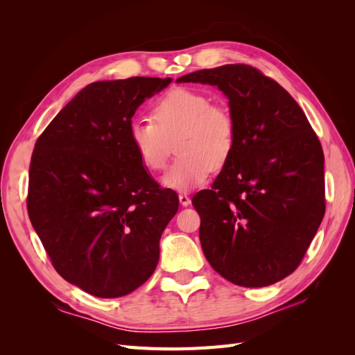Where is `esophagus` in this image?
<instances>
[{
	"label": "esophagus",
	"mask_w": 355,
	"mask_h": 355,
	"mask_svg": "<svg viewBox=\"0 0 355 355\" xmlns=\"http://www.w3.org/2000/svg\"><path fill=\"white\" fill-rule=\"evenodd\" d=\"M179 202L184 207H187V206H189V204H191V198L187 194H179Z\"/></svg>",
	"instance_id": "34e87169"
}]
</instances>
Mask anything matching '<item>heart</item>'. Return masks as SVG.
<instances>
[{
  "label": "heart",
  "mask_w": 355,
  "mask_h": 355,
  "mask_svg": "<svg viewBox=\"0 0 355 355\" xmlns=\"http://www.w3.org/2000/svg\"><path fill=\"white\" fill-rule=\"evenodd\" d=\"M153 120L137 118L128 124V141L148 170H161L171 154L179 155L161 184L187 192L207 180L211 167L220 168L235 145V121L227 106L210 103L197 90L179 87L168 92L154 106Z\"/></svg>",
  "instance_id": "1"
}]
</instances>
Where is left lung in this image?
I'll return each instance as SVG.
<instances>
[{"mask_svg": "<svg viewBox=\"0 0 355 355\" xmlns=\"http://www.w3.org/2000/svg\"><path fill=\"white\" fill-rule=\"evenodd\" d=\"M227 96L234 151L211 189L192 198L204 256L228 282L265 287L292 274L324 216V155L304 111L249 65L184 75Z\"/></svg>", "mask_w": 355, "mask_h": 355, "instance_id": "1", "label": "left lung"}]
</instances>
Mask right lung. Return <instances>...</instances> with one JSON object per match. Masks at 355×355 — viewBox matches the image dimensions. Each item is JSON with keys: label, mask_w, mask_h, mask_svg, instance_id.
I'll return each instance as SVG.
<instances>
[{"label": "right lung", "mask_w": 355, "mask_h": 355, "mask_svg": "<svg viewBox=\"0 0 355 355\" xmlns=\"http://www.w3.org/2000/svg\"><path fill=\"white\" fill-rule=\"evenodd\" d=\"M171 78L84 87L47 125L29 167L28 214L60 277L85 293L121 297L155 271L179 198L161 189L128 141L136 110Z\"/></svg>", "instance_id": "obj_1"}]
</instances>
